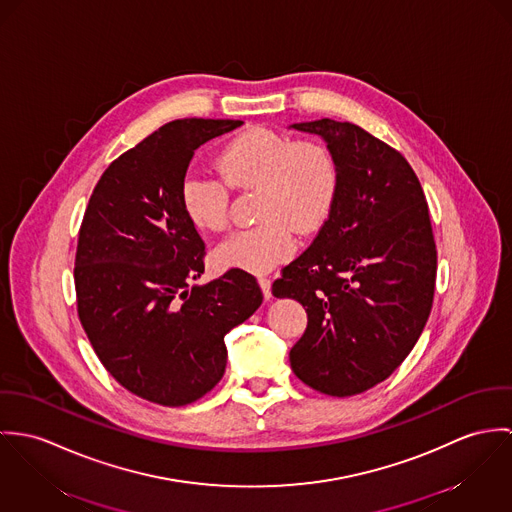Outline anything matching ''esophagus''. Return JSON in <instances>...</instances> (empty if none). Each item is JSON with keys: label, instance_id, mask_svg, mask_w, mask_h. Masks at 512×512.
Instances as JSON below:
<instances>
[{"label": "esophagus", "instance_id": "obj_1", "mask_svg": "<svg viewBox=\"0 0 512 512\" xmlns=\"http://www.w3.org/2000/svg\"><path fill=\"white\" fill-rule=\"evenodd\" d=\"M259 286H261V290H263V296L269 300L273 294H271V279H267V277H259Z\"/></svg>", "mask_w": 512, "mask_h": 512}]
</instances>
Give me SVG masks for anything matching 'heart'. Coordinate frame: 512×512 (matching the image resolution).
I'll return each instance as SVG.
<instances>
[{
  "instance_id": "obj_1",
  "label": "heart",
  "mask_w": 512,
  "mask_h": 512,
  "mask_svg": "<svg viewBox=\"0 0 512 512\" xmlns=\"http://www.w3.org/2000/svg\"><path fill=\"white\" fill-rule=\"evenodd\" d=\"M218 176L186 174L178 202L188 224L214 233L228 224V188L259 186L257 220L224 239L214 259L222 269L263 275L294 253V229L312 233L328 220L336 192L338 167L332 151L318 141H296L273 129L253 127L220 151Z\"/></svg>"
}]
</instances>
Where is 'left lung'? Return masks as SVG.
Segmentation results:
<instances>
[{"label":"left lung","mask_w":512,"mask_h":512,"mask_svg":"<svg viewBox=\"0 0 512 512\" xmlns=\"http://www.w3.org/2000/svg\"><path fill=\"white\" fill-rule=\"evenodd\" d=\"M320 135L338 167L332 212L312 245L273 283L308 326L290 349L294 375L330 397L385 381L420 338L434 300L436 243L418 176L359 125H290Z\"/></svg>","instance_id":"1"}]
</instances>
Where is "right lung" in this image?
<instances>
[{"label":"right lung","mask_w":512,"mask_h":512,"mask_svg":"<svg viewBox=\"0 0 512 512\" xmlns=\"http://www.w3.org/2000/svg\"><path fill=\"white\" fill-rule=\"evenodd\" d=\"M239 119H174L98 180L78 235V318L102 365L137 397L184 406L224 377V336L263 302L253 275L204 273V241L180 210L194 151Z\"/></svg>","instance_id":"add662e5"}]
</instances>
